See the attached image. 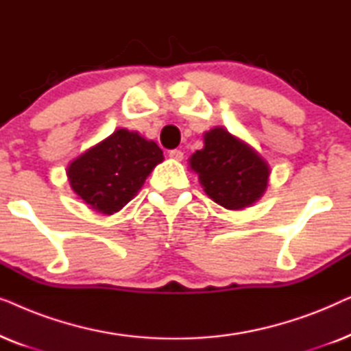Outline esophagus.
I'll use <instances>...</instances> for the list:
<instances>
[{"label":"esophagus","instance_id":"obj_1","mask_svg":"<svg viewBox=\"0 0 351 351\" xmlns=\"http://www.w3.org/2000/svg\"><path fill=\"white\" fill-rule=\"evenodd\" d=\"M169 158H171V160H174V161H182V160H184V152H182V150H171Z\"/></svg>","mask_w":351,"mask_h":351}]
</instances>
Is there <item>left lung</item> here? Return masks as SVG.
<instances>
[{
  "label": "left lung",
  "mask_w": 351,
  "mask_h": 351,
  "mask_svg": "<svg viewBox=\"0 0 351 351\" xmlns=\"http://www.w3.org/2000/svg\"><path fill=\"white\" fill-rule=\"evenodd\" d=\"M204 147L189 158L204 193L230 210L249 208L265 193L270 165L256 148L222 126L204 132Z\"/></svg>",
  "instance_id": "1"
}]
</instances>
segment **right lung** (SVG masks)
Listing matches in <instances>:
<instances>
[{"label": "right lung", "instance_id": "1", "mask_svg": "<svg viewBox=\"0 0 351 351\" xmlns=\"http://www.w3.org/2000/svg\"><path fill=\"white\" fill-rule=\"evenodd\" d=\"M162 161L156 142L121 128L75 158L66 167V177L71 190L89 209L112 215L138 193Z\"/></svg>", "mask_w": 351, "mask_h": 351}]
</instances>
